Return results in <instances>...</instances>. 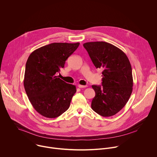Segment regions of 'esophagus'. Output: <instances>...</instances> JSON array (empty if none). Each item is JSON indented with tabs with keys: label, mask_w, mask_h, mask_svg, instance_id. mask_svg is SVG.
I'll list each match as a JSON object with an SVG mask.
<instances>
[{
	"label": "esophagus",
	"mask_w": 157,
	"mask_h": 157,
	"mask_svg": "<svg viewBox=\"0 0 157 157\" xmlns=\"http://www.w3.org/2000/svg\"><path fill=\"white\" fill-rule=\"evenodd\" d=\"M78 86V87H79V88H84V87H87L86 85V86H84V85H81V84H79Z\"/></svg>",
	"instance_id": "esophagus-1"
}]
</instances>
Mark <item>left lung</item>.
Segmentation results:
<instances>
[{"label": "left lung", "instance_id": "obj_1", "mask_svg": "<svg viewBox=\"0 0 157 157\" xmlns=\"http://www.w3.org/2000/svg\"><path fill=\"white\" fill-rule=\"evenodd\" d=\"M83 47L96 68L102 70V86H92L96 95L91 108L101 116H113L125 105L132 92L130 63L124 52L110 43L87 42Z\"/></svg>", "mask_w": 157, "mask_h": 157}]
</instances>
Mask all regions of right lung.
I'll return each instance as SVG.
<instances>
[{
  "label": "right lung",
  "mask_w": 157,
  "mask_h": 157,
  "mask_svg": "<svg viewBox=\"0 0 157 157\" xmlns=\"http://www.w3.org/2000/svg\"><path fill=\"white\" fill-rule=\"evenodd\" d=\"M79 45V43H53L30 55L24 85L30 102L40 115L56 118L69 108L76 86L65 82L56 73Z\"/></svg>",
  "instance_id": "obj_1"
}]
</instances>
